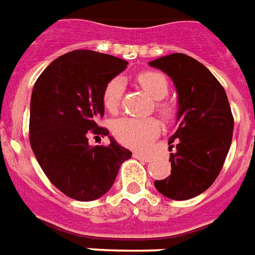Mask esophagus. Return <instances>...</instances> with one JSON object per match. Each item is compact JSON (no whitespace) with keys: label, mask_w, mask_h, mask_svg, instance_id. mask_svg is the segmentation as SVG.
Instances as JSON below:
<instances>
[{"label":"esophagus","mask_w":255,"mask_h":255,"mask_svg":"<svg viewBox=\"0 0 255 255\" xmlns=\"http://www.w3.org/2000/svg\"><path fill=\"white\" fill-rule=\"evenodd\" d=\"M133 158H136V159H139V161H142V162L151 161V156L144 155V154H140V152H133Z\"/></svg>","instance_id":"obj_1"}]
</instances>
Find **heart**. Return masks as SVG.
I'll list each match as a JSON object with an SVG mask.
<instances>
[{
    "instance_id": "1",
    "label": "heart",
    "mask_w": 255,
    "mask_h": 255,
    "mask_svg": "<svg viewBox=\"0 0 255 255\" xmlns=\"http://www.w3.org/2000/svg\"><path fill=\"white\" fill-rule=\"evenodd\" d=\"M139 85L156 101V112L166 122H171L177 115L175 107L167 101H162L169 93V82L166 77L158 71H142L136 75ZM124 93V82L122 78H113L105 85L103 92V105L109 113H118ZM161 126L154 118L132 119L123 118L113 124V135L123 146L137 151H144L151 142L159 135Z\"/></svg>"
}]
</instances>
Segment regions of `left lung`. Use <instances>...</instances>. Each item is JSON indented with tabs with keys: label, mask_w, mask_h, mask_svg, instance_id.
Masks as SVG:
<instances>
[{
	"label": "left lung",
	"mask_w": 255,
	"mask_h": 255,
	"mask_svg": "<svg viewBox=\"0 0 255 255\" xmlns=\"http://www.w3.org/2000/svg\"><path fill=\"white\" fill-rule=\"evenodd\" d=\"M170 77L178 93L180 126L169 139L171 173L154 182L171 200H188L218 178L233 140L234 118L226 90L204 65L185 54L150 62Z\"/></svg>",
	"instance_id": "left-lung-1"
}]
</instances>
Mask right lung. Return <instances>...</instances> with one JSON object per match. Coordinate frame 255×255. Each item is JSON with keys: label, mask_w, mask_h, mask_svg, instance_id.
Segmentation results:
<instances>
[{"label": "right lung", "mask_w": 255, "mask_h": 255, "mask_svg": "<svg viewBox=\"0 0 255 255\" xmlns=\"http://www.w3.org/2000/svg\"><path fill=\"white\" fill-rule=\"evenodd\" d=\"M127 60L90 50L56 58L33 85L29 143L52 185L80 201L105 195L132 152L111 137L108 146H89L88 136H107L100 127L103 92Z\"/></svg>", "instance_id": "1"}]
</instances>
